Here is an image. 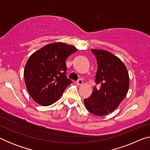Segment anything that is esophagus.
<instances>
[{
    "instance_id": "obj_1",
    "label": "esophagus",
    "mask_w": 150,
    "mask_h": 150,
    "mask_svg": "<svg viewBox=\"0 0 150 150\" xmlns=\"http://www.w3.org/2000/svg\"><path fill=\"white\" fill-rule=\"evenodd\" d=\"M77 84L78 85H82L83 84V81L81 80V79H79V80L77 81Z\"/></svg>"
}]
</instances>
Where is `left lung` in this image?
<instances>
[{
  "label": "left lung",
  "instance_id": "left-lung-1",
  "mask_svg": "<svg viewBox=\"0 0 150 150\" xmlns=\"http://www.w3.org/2000/svg\"><path fill=\"white\" fill-rule=\"evenodd\" d=\"M97 61L95 82L89 97L84 99L88 112L96 116H105L118 107L128 93L130 79L126 65L116 55L106 50L91 49Z\"/></svg>",
  "mask_w": 150,
  "mask_h": 150
}]
</instances>
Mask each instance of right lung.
<instances>
[{
    "label": "right lung",
    "instance_id": "right-lung-1",
    "mask_svg": "<svg viewBox=\"0 0 150 150\" xmlns=\"http://www.w3.org/2000/svg\"><path fill=\"white\" fill-rule=\"evenodd\" d=\"M77 49L73 45L54 42L32 54L24 71L25 84L35 103L49 106L59 99L72 83L65 76V61Z\"/></svg>",
    "mask_w": 150,
    "mask_h": 150
}]
</instances>
